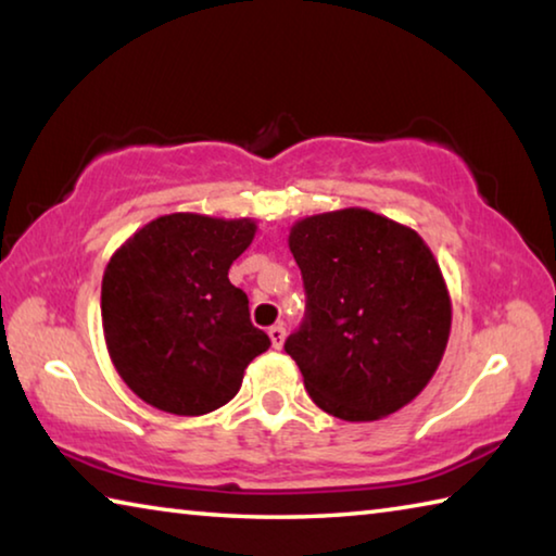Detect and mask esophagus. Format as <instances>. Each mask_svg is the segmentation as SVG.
Listing matches in <instances>:
<instances>
[{
    "mask_svg": "<svg viewBox=\"0 0 556 556\" xmlns=\"http://www.w3.org/2000/svg\"><path fill=\"white\" fill-rule=\"evenodd\" d=\"M267 333H269V341H271V345H275V348H277V351H279V348H281V345H285V338H287V328L279 324V326H271Z\"/></svg>",
    "mask_w": 556,
    "mask_h": 556,
    "instance_id": "esophagus-1",
    "label": "esophagus"
}]
</instances>
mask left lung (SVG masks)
Segmentation results:
<instances>
[{
	"instance_id": "left-lung-1",
	"label": "left lung",
	"mask_w": 556,
	"mask_h": 556,
	"mask_svg": "<svg viewBox=\"0 0 556 556\" xmlns=\"http://www.w3.org/2000/svg\"><path fill=\"white\" fill-rule=\"evenodd\" d=\"M289 250L306 314L285 351L306 392L345 421H375L427 388L446 351L451 299L427 242L365 208L299 220Z\"/></svg>"
}]
</instances>
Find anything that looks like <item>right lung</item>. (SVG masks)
I'll list each match as a JSON object with an SVG mask.
<instances>
[{
    "label": "right lung",
    "instance_id": "add662e5",
    "mask_svg": "<svg viewBox=\"0 0 556 556\" xmlns=\"http://www.w3.org/2000/svg\"><path fill=\"white\" fill-rule=\"evenodd\" d=\"M250 218L172 213L147 223L102 277V331L119 378L152 407L199 417L238 394L271 345L228 269L255 238Z\"/></svg>",
    "mask_w": 556,
    "mask_h": 556
}]
</instances>
